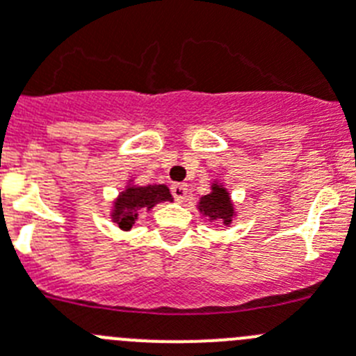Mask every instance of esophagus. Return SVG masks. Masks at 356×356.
Returning <instances> with one entry per match:
<instances>
[{
    "label": "esophagus",
    "mask_w": 356,
    "mask_h": 356,
    "mask_svg": "<svg viewBox=\"0 0 356 356\" xmlns=\"http://www.w3.org/2000/svg\"><path fill=\"white\" fill-rule=\"evenodd\" d=\"M170 191L175 200L182 202L186 198V195H188V184H184V182H175V184L170 186Z\"/></svg>",
    "instance_id": "esophagus-1"
}]
</instances>
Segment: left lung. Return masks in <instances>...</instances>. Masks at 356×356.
Masks as SVG:
<instances>
[{
    "mask_svg": "<svg viewBox=\"0 0 356 356\" xmlns=\"http://www.w3.org/2000/svg\"><path fill=\"white\" fill-rule=\"evenodd\" d=\"M200 211L206 216H209L211 220L223 222L225 225H229L232 222L234 207L225 188L214 184L213 191L209 195H206V197L200 198Z\"/></svg>",
    "mask_w": 356,
    "mask_h": 356,
    "instance_id": "8db88e82",
    "label": "left lung"
}]
</instances>
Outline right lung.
Wrapping results in <instances>:
<instances>
[{"instance_id":"add662e5","label":"right lung","mask_w":356,"mask_h":356,"mask_svg":"<svg viewBox=\"0 0 356 356\" xmlns=\"http://www.w3.org/2000/svg\"><path fill=\"white\" fill-rule=\"evenodd\" d=\"M165 200H172L170 190L163 184L145 186V188H136L131 186L124 191L115 202V209L111 218L118 227L124 230H129L138 220L140 209H152L156 204Z\"/></svg>"}]
</instances>
